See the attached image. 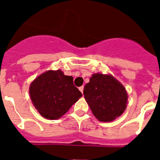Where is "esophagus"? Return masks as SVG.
Masks as SVG:
<instances>
[{"instance_id": "obj_1", "label": "esophagus", "mask_w": 160, "mask_h": 160, "mask_svg": "<svg viewBox=\"0 0 160 160\" xmlns=\"http://www.w3.org/2000/svg\"><path fill=\"white\" fill-rule=\"evenodd\" d=\"M79 89H80V92H82V93H83V92H84V86L80 87V88H79Z\"/></svg>"}]
</instances>
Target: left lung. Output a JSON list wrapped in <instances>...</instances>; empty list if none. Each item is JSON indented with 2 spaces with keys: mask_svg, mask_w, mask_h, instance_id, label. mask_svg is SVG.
I'll return each mask as SVG.
<instances>
[{
  "mask_svg": "<svg viewBox=\"0 0 160 160\" xmlns=\"http://www.w3.org/2000/svg\"><path fill=\"white\" fill-rule=\"evenodd\" d=\"M84 95L93 115L101 122L113 121L127 107L125 88L111 75L93 74L84 86Z\"/></svg>",
  "mask_w": 160,
  "mask_h": 160,
  "instance_id": "obj_1",
  "label": "left lung"
}]
</instances>
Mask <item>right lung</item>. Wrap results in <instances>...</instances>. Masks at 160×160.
<instances>
[{"instance_id":"1","label":"right lung","mask_w":160,"mask_h":160,"mask_svg":"<svg viewBox=\"0 0 160 160\" xmlns=\"http://www.w3.org/2000/svg\"><path fill=\"white\" fill-rule=\"evenodd\" d=\"M29 93L35 108L48 119L61 118L82 97L73 77L65 76L61 70L40 75L31 84Z\"/></svg>"}]
</instances>
